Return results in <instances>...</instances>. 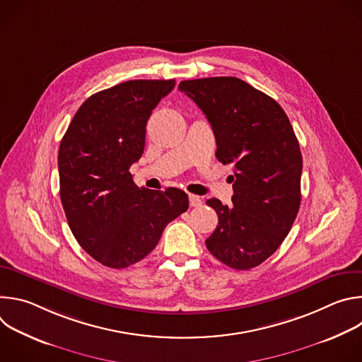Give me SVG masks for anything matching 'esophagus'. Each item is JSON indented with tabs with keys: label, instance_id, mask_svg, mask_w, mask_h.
Listing matches in <instances>:
<instances>
[{
	"label": "esophagus",
	"instance_id": "1",
	"mask_svg": "<svg viewBox=\"0 0 362 362\" xmlns=\"http://www.w3.org/2000/svg\"><path fill=\"white\" fill-rule=\"evenodd\" d=\"M189 203L192 208H199V206H202V199L196 194H189Z\"/></svg>",
	"mask_w": 362,
	"mask_h": 362
}]
</instances>
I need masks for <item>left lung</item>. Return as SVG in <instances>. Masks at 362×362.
<instances>
[{
  "instance_id": "8db88e82",
  "label": "left lung",
  "mask_w": 362,
  "mask_h": 362,
  "mask_svg": "<svg viewBox=\"0 0 362 362\" xmlns=\"http://www.w3.org/2000/svg\"><path fill=\"white\" fill-rule=\"evenodd\" d=\"M211 123L216 159L233 166V204L209 199L219 223L206 247L238 271L261 265L289 233L300 204L302 154L284 109L236 77L180 81Z\"/></svg>"
}]
</instances>
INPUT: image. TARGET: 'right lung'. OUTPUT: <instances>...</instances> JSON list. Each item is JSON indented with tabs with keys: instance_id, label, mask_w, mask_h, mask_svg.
I'll list each match as a JSON object with an SVG mask.
<instances>
[{
	"instance_id": "right-lung-1",
	"label": "right lung",
	"mask_w": 362,
	"mask_h": 362,
	"mask_svg": "<svg viewBox=\"0 0 362 362\" xmlns=\"http://www.w3.org/2000/svg\"><path fill=\"white\" fill-rule=\"evenodd\" d=\"M175 80H130L88 97L59 148L60 197L80 246L123 269L147 256L169 222L187 211L176 187H139L129 172L143 154L146 124Z\"/></svg>"
}]
</instances>
